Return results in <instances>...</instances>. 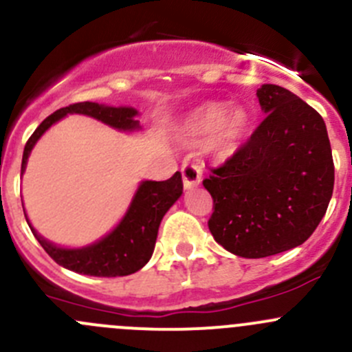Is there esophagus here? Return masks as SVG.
<instances>
[{"label":"esophagus","mask_w":352,"mask_h":352,"mask_svg":"<svg viewBox=\"0 0 352 352\" xmlns=\"http://www.w3.org/2000/svg\"><path fill=\"white\" fill-rule=\"evenodd\" d=\"M182 180H184V187L186 189H192L201 184L202 180V168L196 163H184L182 165Z\"/></svg>","instance_id":"obj_1"}]
</instances>
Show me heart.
Returning a JSON list of instances; mask_svg holds the SVG:
<instances>
[{
    "label": "heart",
    "instance_id": "1",
    "mask_svg": "<svg viewBox=\"0 0 352 352\" xmlns=\"http://www.w3.org/2000/svg\"><path fill=\"white\" fill-rule=\"evenodd\" d=\"M250 126V113L242 107L228 110L226 104H206L187 119V136L190 141L202 143L212 138L214 148L221 155L235 151Z\"/></svg>",
    "mask_w": 352,
    "mask_h": 352
}]
</instances>
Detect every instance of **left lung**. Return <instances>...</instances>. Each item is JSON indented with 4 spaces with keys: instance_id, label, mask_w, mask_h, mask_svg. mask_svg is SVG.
<instances>
[{
    "instance_id": "obj_1",
    "label": "left lung",
    "mask_w": 352,
    "mask_h": 352,
    "mask_svg": "<svg viewBox=\"0 0 352 352\" xmlns=\"http://www.w3.org/2000/svg\"><path fill=\"white\" fill-rule=\"evenodd\" d=\"M257 98L264 120L202 180L212 197L209 232L245 258L307 242L333 190L332 150L320 113L278 85H262Z\"/></svg>"
}]
</instances>
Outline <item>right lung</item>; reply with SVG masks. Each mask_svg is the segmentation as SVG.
<instances>
[{
	"label": "right lung",
	"mask_w": 352,
	"mask_h": 352,
	"mask_svg": "<svg viewBox=\"0 0 352 352\" xmlns=\"http://www.w3.org/2000/svg\"><path fill=\"white\" fill-rule=\"evenodd\" d=\"M67 113H85V116L102 120L104 124H109L119 131L141 129L140 120L134 119L138 116V110L133 107H107V105H98L95 102H80V104L67 105V107L56 110L47 119L42 120L41 126L28 138L23 150L22 173L27 166L28 155L38 138ZM182 190L184 184L180 172H175L168 180H163V182L144 180L138 187L133 202L119 225L102 240L81 248H63L47 242L35 232L28 219L27 223L42 248L63 267L78 272V274L97 276V278L129 276L140 271L151 258L160 223H162L165 212L172 208L173 202L182 196Z\"/></svg>",
	"instance_id": "obj_1"
}]
</instances>
